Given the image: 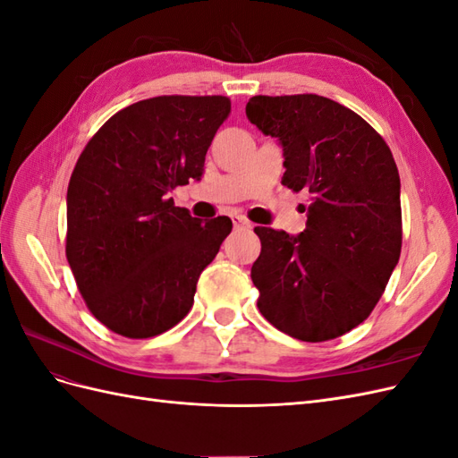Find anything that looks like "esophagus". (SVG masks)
<instances>
[{
  "mask_svg": "<svg viewBox=\"0 0 458 458\" xmlns=\"http://www.w3.org/2000/svg\"><path fill=\"white\" fill-rule=\"evenodd\" d=\"M231 219H233L234 227H250V221H248V219L242 217V216H233Z\"/></svg>",
  "mask_w": 458,
  "mask_h": 458,
  "instance_id": "1",
  "label": "esophagus"
}]
</instances>
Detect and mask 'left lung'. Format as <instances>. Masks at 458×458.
I'll list each match as a JSON object with an SVG mask.
<instances>
[{"mask_svg": "<svg viewBox=\"0 0 458 458\" xmlns=\"http://www.w3.org/2000/svg\"><path fill=\"white\" fill-rule=\"evenodd\" d=\"M246 116L283 147V185L310 192L306 229L256 227L258 308L301 342L338 338L377 306L401 254L399 172L353 110L321 95H256Z\"/></svg>", "mask_w": 458, "mask_h": 458, "instance_id": "obj_1", "label": "left lung"}]
</instances>
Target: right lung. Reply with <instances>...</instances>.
Masks as SVG:
<instances>
[{
    "label": "right lung",
    "instance_id": "right-lung-1",
    "mask_svg": "<svg viewBox=\"0 0 458 458\" xmlns=\"http://www.w3.org/2000/svg\"><path fill=\"white\" fill-rule=\"evenodd\" d=\"M221 95H162L122 108L81 152L66 192V259L97 321L126 338L175 327L195 301L204 267L233 229L170 199L204 174Z\"/></svg>",
    "mask_w": 458,
    "mask_h": 458
}]
</instances>
